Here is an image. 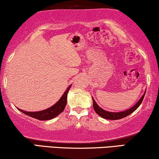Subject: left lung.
I'll list each match as a JSON object with an SVG mask.
<instances>
[{"mask_svg":"<svg viewBox=\"0 0 159 159\" xmlns=\"http://www.w3.org/2000/svg\"><path fill=\"white\" fill-rule=\"evenodd\" d=\"M145 93L144 95L141 97V98L139 100V101L135 105H134L133 107H132L129 109H128L127 111H124L122 112H118V113H114V112H109V111H106L102 109V108L100 107V106H98V104L95 103V100L93 98V108H94L95 111L100 116L103 117L104 119H111V120H117V119H122L124 117H126L128 115H129L130 114H132V112H134L137 108H138L141 103L143 102V100L145 96Z\"/></svg>","mask_w":159,"mask_h":159,"instance_id":"left-lung-1","label":"left lung"}]
</instances>
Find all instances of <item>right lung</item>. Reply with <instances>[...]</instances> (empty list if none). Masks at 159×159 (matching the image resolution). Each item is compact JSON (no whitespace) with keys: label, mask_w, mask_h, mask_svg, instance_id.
<instances>
[{"label":"right lung","mask_w":159,"mask_h":159,"mask_svg":"<svg viewBox=\"0 0 159 159\" xmlns=\"http://www.w3.org/2000/svg\"><path fill=\"white\" fill-rule=\"evenodd\" d=\"M71 88V85L67 88V90L65 91L64 95H62V97L61 98L59 101L56 103L55 105L51 106V108H47V109L38 112H29V111H25L21 109H18L21 111L24 114L34 118L38 120H49L54 118V117L57 116L58 114H60L64 110L65 106L66 104V98H67V93H68L69 88Z\"/></svg>","instance_id":"1"}]
</instances>
